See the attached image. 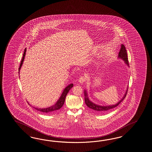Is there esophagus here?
Returning a JSON list of instances; mask_svg holds the SVG:
<instances>
[{
    "label": "esophagus",
    "instance_id": "obj_1",
    "mask_svg": "<svg viewBox=\"0 0 152 152\" xmlns=\"http://www.w3.org/2000/svg\"><path fill=\"white\" fill-rule=\"evenodd\" d=\"M86 78L84 77V76H82L80 77L79 79V82L80 83V84H83V83L86 82Z\"/></svg>",
    "mask_w": 152,
    "mask_h": 152
}]
</instances>
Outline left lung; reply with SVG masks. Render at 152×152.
Returning <instances> with one entry per match:
<instances>
[{
	"label": "left lung",
	"mask_w": 152,
	"mask_h": 152,
	"mask_svg": "<svg viewBox=\"0 0 152 152\" xmlns=\"http://www.w3.org/2000/svg\"><path fill=\"white\" fill-rule=\"evenodd\" d=\"M118 57L120 58L123 59L125 61L126 64H127L129 66V59H128V57H127V53L126 49V47L124 45H121V48L120 49V51L118 54ZM127 90L126 91V93L125 94L124 97L121 99L120 101H119L117 104L114 105H110V106H100V105H96L94 104L93 102L89 100V98L88 97V95L86 92V91H84V95H85V102H86V105L90 109V110L93 111L94 113H104L105 112H107L111 109H113L116 107L118 105H119L121 103L123 100L125 99L126 94H127Z\"/></svg>",
	"instance_id": "left-lung-1"
}]
</instances>
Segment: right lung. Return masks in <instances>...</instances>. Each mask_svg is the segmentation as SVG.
Listing matches in <instances>:
<instances>
[{"label": "right lung", "instance_id": "right-lung-1", "mask_svg": "<svg viewBox=\"0 0 152 152\" xmlns=\"http://www.w3.org/2000/svg\"><path fill=\"white\" fill-rule=\"evenodd\" d=\"M26 49L25 48V50H24V52H23V58L22 60L21 61L20 63V67L19 68V71L21 67L23 65V60L25 58V54H26ZM73 86V84H70L69 86H67L66 88L64 89L63 91L62 94L60 98L57 101V102L56 103V104H55L52 106H50L49 107H47V108H45V109H39V108H36V107H34L36 110L37 111H39L41 112H42V113H51L53 112V111H56L57 110H58L59 109H61L64 103V101H65V99H66V95L69 92V90Z\"/></svg>", "mask_w": 152, "mask_h": 152}]
</instances>
